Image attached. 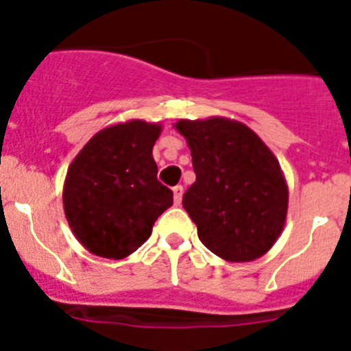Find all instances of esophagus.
Segmentation results:
<instances>
[{
	"instance_id": "1",
	"label": "esophagus",
	"mask_w": 351,
	"mask_h": 351,
	"mask_svg": "<svg viewBox=\"0 0 351 351\" xmlns=\"http://www.w3.org/2000/svg\"><path fill=\"white\" fill-rule=\"evenodd\" d=\"M182 193H184V188H182V186H176V188H173V202H176V206H181Z\"/></svg>"
}]
</instances>
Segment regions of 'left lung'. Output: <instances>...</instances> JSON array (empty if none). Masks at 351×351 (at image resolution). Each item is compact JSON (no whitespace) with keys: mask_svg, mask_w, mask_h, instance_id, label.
Segmentation results:
<instances>
[{"mask_svg":"<svg viewBox=\"0 0 351 351\" xmlns=\"http://www.w3.org/2000/svg\"><path fill=\"white\" fill-rule=\"evenodd\" d=\"M176 128L190 145L197 176L182 207L197 225L198 239L228 262L265 255L287 219L288 186L280 161L239 121L181 119Z\"/></svg>","mask_w":351,"mask_h":351,"instance_id":"obj_1","label":"left lung"}]
</instances>
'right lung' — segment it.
<instances>
[{
    "instance_id": "right-lung-1",
    "label": "right lung",
    "mask_w": 351,
    "mask_h": 351,
    "mask_svg": "<svg viewBox=\"0 0 351 351\" xmlns=\"http://www.w3.org/2000/svg\"><path fill=\"white\" fill-rule=\"evenodd\" d=\"M156 123L133 119L98 132L71 161L63 188L68 225L93 255L121 260L141 247L172 191L158 181Z\"/></svg>"
}]
</instances>
